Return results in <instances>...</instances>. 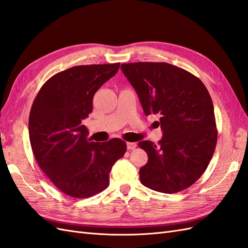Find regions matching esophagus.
<instances>
[{
	"label": "esophagus",
	"instance_id": "1",
	"mask_svg": "<svg viewBox=\"0 0 248 248\" xmlns=\"http://www.w3.org/2000/svg\"><path fill=\"white\" fill-rule=\"evenodd\" d=\"M136 146H137V144L135 142H128V143H126V147H128V150H130V151L135 150Z\"/></svg>",
	"mask_w": 248,
	"mask_h": 248
}]
</instances>
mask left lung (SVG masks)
<instances>
[{
	"label": "left lung",
	"instance_id": "obj_1",
	"mask_svg": "<svg viewBox=\"0 0 248 248\" xmlns=\"http://www.w3.org/2000/svg\"><path fill=\"white\" fill-rule=\"evenodd\" d=\"M145 115L158 114L163 137L158 145L140 141L147 163L140 168L143 186L163 193L185 190L199 180L214 154L217 129L214 107L203 83L166 62L122 64Z\"/></svg>",
	"mask_w": 248,
	"mask_h": 248
}]
</instances>
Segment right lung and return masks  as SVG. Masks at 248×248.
I'll return each instance as SVG.
<instances>
[{
    "label": "right lung",
    "mask_w": 248,
    "mask_h": 248,
    "mask_svg": "<svg viewBox=\"0 0 248 248\" xmlns=\"http://www.w3.org/2000/svg\"><path fill=\"white\" fill-rule=\"evenodd\" d=\"M120 63L70 67L42 85L29 116V137L39 167L63 193L87 199L109 186V173L126 151L124 141L94 142L82 120L93 95Z\"/></svg>",
    "instance_id": "1"
}]
</instances>
